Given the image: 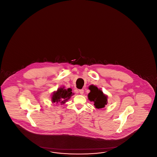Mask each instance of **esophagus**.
<instances>
[{"label": "esophagus", "instance_id": "1", "mask_svg": "<svg viewBox=\"0 0 157 157\" xmlns=\"http://www.w3.org/2000/svg\"><path fill=\"white\" fill-rule=\"evenodd\" d=\"M79 93H80L81 95H83V92H84V90H79Z\"/></svg>", "mask_w": 157, "mask_h": 157}]
</instances>
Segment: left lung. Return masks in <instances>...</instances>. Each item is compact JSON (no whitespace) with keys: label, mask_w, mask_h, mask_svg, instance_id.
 Wrapping results in <instances>:
<instances>
[{"label":"left lung","mask_w":157,"mask_h":157,"mask_svg":"<svg viewBox=\"0 0 157 157\" xmlns=\"http://www.w3.org/2000/svg\"><path fill=\"white\" fill-rule=\"evenodd\" d=\"M89 90L90 91L88 94V97L90 101L94 102L95 107L97 109L104 108L108 104V97L104 94L101 90L93 85H90Z\"/></svg>","instance_id":"obj_1"}]
</instances>
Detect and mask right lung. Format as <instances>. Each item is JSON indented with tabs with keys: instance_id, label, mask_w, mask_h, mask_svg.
<instances>
[{
	"instance_id": "1",
	"label": "right lung",
	"mask_w": 157,
	"mask_h": 157,
	"mask_svg": "<svg viewBox=\"0 0 157 157\" xmlns=\"http://www.w3.org/2000/svg\"><path fill=\"white\" fill-rule=\"evenodd\" d=\"M73 95L72 89L67 88V90L65 89V87H60L53 93L51 99L52 102L53 103L64 104Z\"/></svg>"
}]
</instances>
